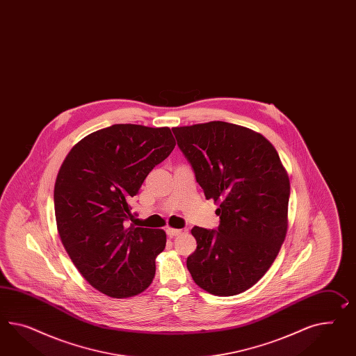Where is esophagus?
Instances as JSON below:
<instances>
[{"label":"esophagus","instance_id":"obj_1","mask_svg":"<svg viewBox=\"0 0 356 356\" xmlns=\"http://www.w3.org/2000/svg\"><path fill=\"white\" fill-rule=\"evenodd\" d=\"M165 233H167V236H168V237H176V236H179V234L181 233V229H173V228H167V229H165Z\"/></svg>","mask_w":356,"mask_h":356}]
</instances>
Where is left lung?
Here are the masks:
<instances>
[{"label": "left lung", "instance_id": "8db88e82", "mask_svg": "<svg viewBox=\"0 0 356 356\" xmlns=\"http://www.w3.org/2000/svg\"><path fill=\"white\" fill-rule=\"evenodd\" d=\"M173 135L207 200L219 203L218 229L194 227L186 259L194 282L219 297L259 281L288 231L290 183L266 137L225 122L175 127Z\"/></svg>", "mask_w": 356, "mask_h": 356}]
</instances>
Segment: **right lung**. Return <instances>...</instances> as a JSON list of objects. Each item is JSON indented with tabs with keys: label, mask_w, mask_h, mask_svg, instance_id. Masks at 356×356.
<instances>
[{
	"label": "right lung",
	"mask_w": 356,
	"mask_h": 356,
	"mask_svg": "<svg viewBox=\"0 0 356 356\" xmlns=\"http://www.w3.org/2000/svg\"><path fill=\"white\" fill-rule=\"evenodd\" d=\"M175 145L168 127L114 124L79 141L59 168V237L81 276L108 297H134L153 281L165 233L127 228V221L146 176Z\"/></svg>",
	"instance_id": "obj_1"
}]
</instances>
